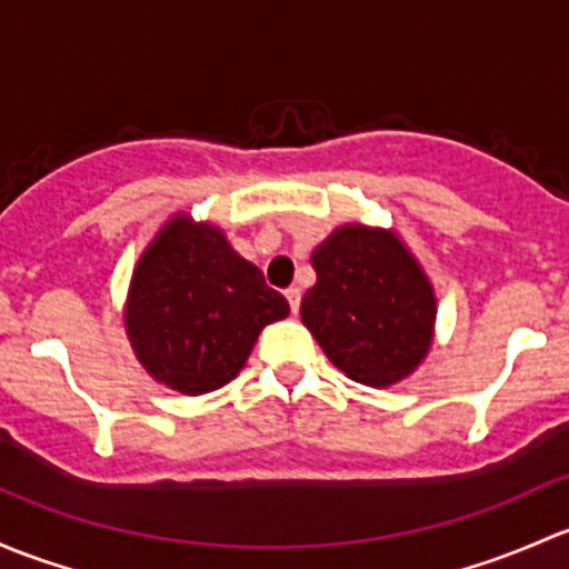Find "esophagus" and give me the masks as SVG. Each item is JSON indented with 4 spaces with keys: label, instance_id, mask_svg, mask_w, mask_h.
<instances>
[{
    "label": "esophagus",
    "instance_id": "1",
    "mask_svg": "<svg viewBox=\"0 0 569 569\" xmlns=\"http://www.w3.org/2000/svg\"><path fill=\"white\" fill-rule=\"evenodd\" d=\"M284 298L287 303H290V312L298 315V309H301V290H298V287H290V290L284 292Z\"/></svg>",
    "mask_w": 569,
    "mask_h": 569
}]
</instances>
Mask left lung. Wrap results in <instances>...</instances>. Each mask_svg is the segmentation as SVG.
<instances>
[{
  "mask_svg": "<svg viewBox=\"0 0 569 569\" xmlns=\"http://www.w3.org/2000/svg\"><path fill=\"white\" fill-rule=\"evenodd\" d=\"M312 268L301 320L331 365L375 389L408 378L430 350L436 296L406 243L342 224L312 251Z\"/></svg>",
  "mask_w": 569,
  "mask_h": 569,
  "instance_id": "1",
  "label": "left lung"
}]
</instances>
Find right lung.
<instances>
[{"label": "right lung", "instance_id": "right-lung-1", "mask_svg": "<svg viewBox=\"0 0 569 569\" xmlns=\"http://www.w3.org/2000/svg\"><path fill=\"white\" fill-rule=\"evenodd\" d=\"M287 315L282 292L219 227L174 216L133 268L126 328L158 383L208 395L243 370L262 328Z\"/></svg>", "mask_w": 569, "mask_h": 569}]
</instances>
